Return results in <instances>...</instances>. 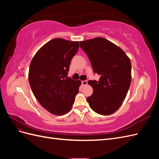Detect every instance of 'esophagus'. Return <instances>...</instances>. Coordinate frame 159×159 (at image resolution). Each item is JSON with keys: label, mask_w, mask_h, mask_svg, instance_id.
<instances>
[{"label": "esophagus", "mask_w": 159, "mask_h": 159, "mask_svg": "<svg viewBox=\"0 0 159 159\" xmlns=\"http://www.w3.org/2000/svg\"><path fill=\"white\" fill-rule=\"evenodd\" d=\"M81 84H82V85L83 86H85V85H86L88 84V81H86V80H85V81H83L82 82H81Z\"/></svg>", "instance_id": "esophagus-1"}]
</instances>
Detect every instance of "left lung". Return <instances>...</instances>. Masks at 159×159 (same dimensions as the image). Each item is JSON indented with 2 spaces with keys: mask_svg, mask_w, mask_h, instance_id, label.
I'll return each mask as SVG.
<instances>
[{
  "mask_svg": "<svg viewBox=\"0 0 159 159\" xmlns=\"http://www.w3.org/2000/svg\"><path fill=\"white\" fill-rule=\"evenodd\" d=\"M88 55L94 73L100 75L98 81H88L93 93L87 98L95 113H113L126 98L131 81V64L125 52L111 42L97 37L80 42Z\"/></svg>",
  "mask_w": 159,
  "mask_h": 159,
  "instance_id": "8db88e82",
  "label": "left lung"
}]
</instances>
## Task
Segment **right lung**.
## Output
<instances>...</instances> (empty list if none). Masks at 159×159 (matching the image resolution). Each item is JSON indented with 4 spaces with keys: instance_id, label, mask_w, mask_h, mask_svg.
I'll use <instances>...</instances> for the list:
<instances>
[{
    "instance_id": "obj_1",
    "label": "right lung",
    "mask_w": 159,
    "mask_h": 159,
    "mask_svg": "<svg viewBox=\"0 0 159 159\" xmlns=\"http://www.w3.org/2000/svg\"><path fill=\"white\" fill-rule=\"evenodd\" d=\"M78 41L54 38L38 50L31 61L28 80L38 102L55 115L69 112L81 81L68 78L70 61L78 51Z\"/></svg>"
}]
</instances>
